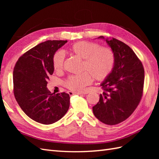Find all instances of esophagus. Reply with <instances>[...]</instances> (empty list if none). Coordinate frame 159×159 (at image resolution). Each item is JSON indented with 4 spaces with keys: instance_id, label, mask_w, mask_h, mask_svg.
<instances>
[{
    "instance_id": "34e87169",
    "label": "esophagus",
    "mask_w": 159,
    "mask_h": 159,
    "mask_svg": "<svg viewBox=\"0 0 159 159\" xmlns=\"http://www.w3.org/2000/svg\"><path fill=\"white\" fill-rule=\"evenodd\" d=\"M87 92H79V93H76V92H68V94L70 96H73V95H83V94H86Z\"/></svg>"
}]
</instances>
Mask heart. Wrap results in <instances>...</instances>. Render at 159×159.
Returning a JSON list of instances; mask_svg holds the SVG:
<instances>
[{
	"label": "heart",
	"mask_w": 159,
	"mask_h": 159,
	"mask_svg": "<svg viewBox=\"0 0 159 159\" xmlns=\"http://www.w3.org/2000/svg\"><path fill=\"white\" fill-rule=\"evenodd\" d=\"M70 52L83 59L82 71L79 75L69 76L64 85L74 92H83L90 85L93 77L96 80H104L113 72L116 64V55L109 47L100 46L99 43L90 41H79L70 46ZM64 54L57 51L52 56V66L56 72L63 70Z\"/></svg>",
	"instance_id": "obj_1"
}]
</instances>
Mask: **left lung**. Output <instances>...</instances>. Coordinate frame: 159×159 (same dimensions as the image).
<instances>
[{"instance_id": "left-lung-1", "label": "left lung", "mask_w": 159, "mask_h": 159, "mask_svg": "<svg viewBox=\"0 0 159 159\" xmlns=\"http://www.w3.org/2000/svg\"><path fill=\"white\" fill-rule=\"evenodd\" d=\"M106 41L115 52L116 64L101 84L103 93L93 107V113L102 123L116 125L129 117L139 105L143 92L144 68L126 43L116 38Z\"/></svg>"}]
</instances>
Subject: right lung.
Returning <instances> with one entry per match:
<instances>
[{"label":"right lung","instance_id":"1","mask_svg":"<svg viewBox=\"0 0 159 159\" xmlns=\"http://www.w3.org/2000/svg\"><path fill=\"white\" fill-rule=\"evenodd\" d=\"M67 40H48L20 57L13 73V94L19 106L31 119L43 124L59 120L68 111V93H52L47 89L54 72L52 56Z\"/></svg>","mask_w":159,"mask_h":159}]
</instances>
